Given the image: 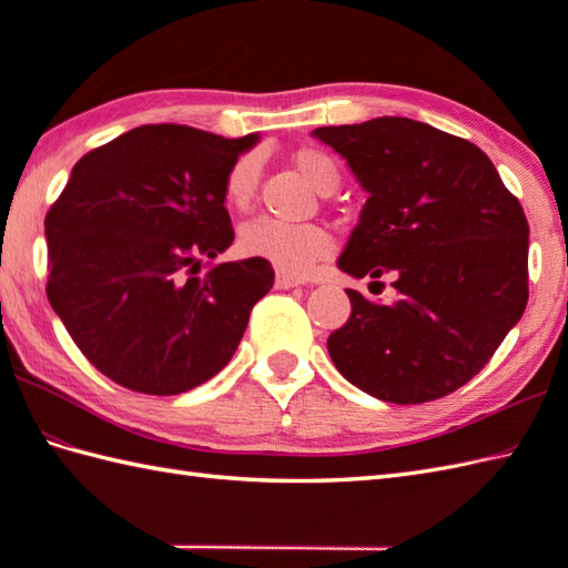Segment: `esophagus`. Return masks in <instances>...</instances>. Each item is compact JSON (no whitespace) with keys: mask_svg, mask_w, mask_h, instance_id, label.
<instances>
[{"mask_svg":"<svg viewBox=\"0 0 568 568\" xmlns=\"http://www.w3.org/2000/svg\"><path fill=\"white\" fill-rule=\"evenodd\" d=\"M300 283V277H295V275H287V273H277L275 275V287L277 291H291V287H297Z\"/></svg>","mask_w":568,"mask_h":568,"instance_id":"obj_1","label":"esophagus"}]
</instances>
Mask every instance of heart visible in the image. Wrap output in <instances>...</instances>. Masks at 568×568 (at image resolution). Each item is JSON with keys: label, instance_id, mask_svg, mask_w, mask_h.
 Listing matches in <instances>:
<instances>
[{"label": "heart", "instance_id": "1", "mask_svg": "<svg viewBox=\"0 0 568 568\" xmlns=\"http://www.w3.org/2000/svg\"><path fill=\"white\" fill-rule=\"evenodd\" d=\"M291 163L303 173L322 195L339 185V171L327 153L303 146L291 153ZM261 161L256 153H244L226 168L224 202L236 212H246L258 190ZM239 248L244 256L268 261L273 268L287 275H305L317 261L327 258L334 241L327 229L317 224H283L271 216H258L241 226Z\"/></svg>", "mask_w": 568, "mask_h": 568}]
</instances>
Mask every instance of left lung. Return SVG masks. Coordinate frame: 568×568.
<instances>
[{
    "label": "left lung",
    "instance_id": "1",
    "mask_svg": "<svg viewBox=\"0 0 568 568\" xmlns=\"http://www.w3.org/2000/svg\"><path fill=\"white\" fill-rule=\"evenodd\" d=\"M368 192L336 265L390 275L395 303L356 291L352 317L327 339L356 388L417 405L454 393L484 368L527 305L525 212L466 139L407 116L320 126Z\"/></svg>",
    "mask_w": 568,
    "mask_h": 568
}]
</instances>
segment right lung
I'll use <instances>...</instances> for the list:
<instances>
[{"mask_svg": "<svg viewBox=\"0 0 568 568\" xmlns=\"http://www.w3.org/2000/svg\"><path fill=\"white\" fill-rule=\"evenodd\" d=\"M258 134L146 124L84 153L45 214L48 303L106 378L146 395L197 388L232 361L268 261L232 246L224 175Z\"/></svg>", "mask_w": 568, "mask_h": 568, "instance_id": "1", "label": "right lung"}]
</instances>
